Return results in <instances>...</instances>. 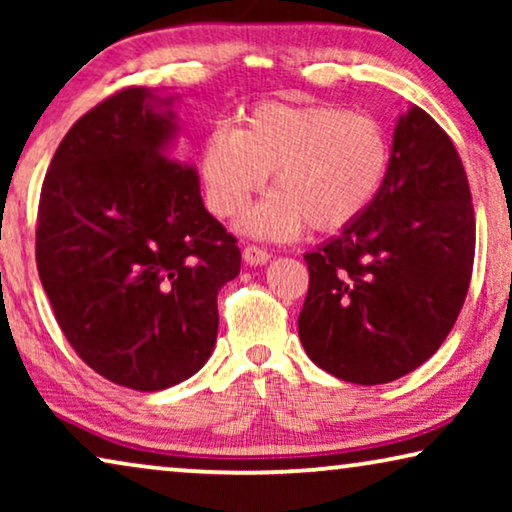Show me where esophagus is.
Segmentation results:
<instances>
[{
    "mask_svg": "<svg viewBox=\"0 0 512 512\" xmlns=\"http://www.w3.org/2000/svg\"><path fill=\"white\" fill-rule=\"evenodd\" d=\"M242 258H244V263H249V265H265L270 261V254L265 249L254 247V244H251V247H244Z\"/></svg>",
    "mask_w": 512,
    "mask_h": 512,
    "instance_id": "1",
    "label": "esophagus"
}]
</instances>
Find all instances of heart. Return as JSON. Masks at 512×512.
Returning a JSON list of instances; mask_svg holds the SVG:
<instances>
[{"mask_svg": "<svg viewBox=\"0 0 512 512\" xmlns=\"http://www.w3.org/2000/svg\"><path fill=\"white\" fill-rule=\"evenodd\" d=\"M391 146L375 118L324 104H258L240 128L209 132L198 170L209 212L233 219L261 191L268 198L240 221L247 235L293 240L310 226L338 233L380 195Z\"/></svg>", "mask_w": 512, "mask_h": 512, "instance_id": "b5f03b06", "label": "heart"}]
</instances>
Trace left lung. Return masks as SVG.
I'll list each match as a JSON object with an SVG mask.
<instances>
[{
  "instance_id": "8db88e82",
  "label": "left lung",
  "mask_w": 512,
  "mask_h": 512,
  "mask_svg": "<svg viewBox=\"0 0 512 512\" xmlns=\"http://www.w3.org/2000/svg\"><path fill=\"white\" fill-rule=\"evenodd\" d=\"M475 256L471 188L445 130L410 104L366 212L305 254L298 335L340 380L384 384L431 359L457 321Z\"/></svg>"
}]
</instances>
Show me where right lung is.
Wrapping results in <instances>:
<instances>
[{"instance_id": "obj_1", "label": "right lung", "mask_w": 512, "mask_h": 512, "mask_svg": "<svg viewBox=\"0 0 512 512\" xmlns=\"http://www.w3.org/2000/svg\"><path fill=\"white\" fill-rule=\"evenodd\" d=\"M179 93L125 88L72 125L39 200L37 268L53 314L95 373L137 391L188 380L216 345L235 237L174 151Z\"/></svg>"}]
</instances>
